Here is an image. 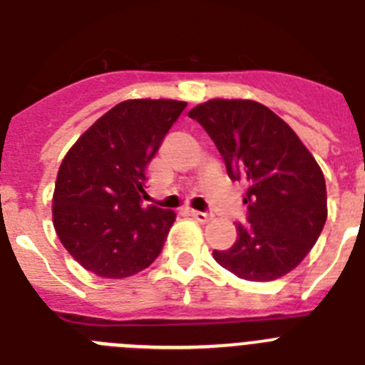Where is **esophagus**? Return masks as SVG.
Instances as JSON below:
<instances>
[{
    "mask_svg": "<svg viewBox=\"0 0 365 365\" xmlns=\"http://www.w3.org/2000/svg\"><path fill=\"white\" fill-rule=\"evenodd\" d=\"M190 214H192L193 217L197 219V221H201V222L208 221V219L212 217V212H208V210H205V212H201V210H190Z\"/></svg>",
    "mask_w": 365,
    "mask_h": 365,
    "instance_id": "1",
    "label": "esophagus"
}]
</instances>
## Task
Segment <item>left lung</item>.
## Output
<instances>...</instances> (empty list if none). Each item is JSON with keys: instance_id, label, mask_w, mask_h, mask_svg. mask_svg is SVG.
I'll use <instances>...</instances> for the list:
<instances>
[{"instance_id": "left-lung-1", "label": "left lung", "mask_w": 365, "mask_h": 365, "mask_svg": "<svg viewBox=\"0 0 365 365\" xmlns=\"http://www.w3.org/2000/svg\"><path fill=\"white\" fill-rule=\"evenodd\" d=\"M210 135L228 177L247 186V222L214 259L237 278L272 282L299 265L324 230L320 166L285 120L254 100L214 98L188 113Z\"/></svg>"}]
</instances>
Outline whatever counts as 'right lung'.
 Masks as SVG:
<instances>
[{"label": "right lung", "mask_w": 365, "mask_h": 365, "mask_svg": "<svg viewBox=\"0 0 365 365\" xmlns=\"http://www.w3.org/2000/svg\"><path fill=\"white\" fill-rule=\"evenodd\" d=\"M185 108L179 100H125L63 157L53 195L54 228L89 272L128 278L163 250L175 212L144 205L146 168Z\"/></svg>", "instance_id": "right-lung-1"}]
</instances>
